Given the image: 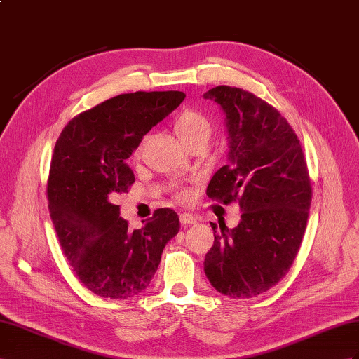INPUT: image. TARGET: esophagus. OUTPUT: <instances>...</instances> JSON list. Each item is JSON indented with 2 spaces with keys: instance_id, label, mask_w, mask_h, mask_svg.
<instances>
[{
  "instance_id": "34e87169",
  "label": "esophagus",
  "mask_w": 359,
  "mask_h": 359,
  "mask_svg": "<svg viewBox=\"0 0 359 359\" xmlns=\"http://www.w3.org/2000/svg\"><path fill=\"white\" fill-rule=\"evenodd\" d=\"M180 222H182V224H194L198 222V217L192 215L189 212H183V214H180Z\"/></svg>"
}]
</instances>
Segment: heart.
<instances>
[{
	"label": "heart",
	"instance_id": "b5f03b06",
	"mask_svg": "<svg viewBox=\"0 0 359 359\" xmlns=\"http://www.w3.org/2000/svg\"><path fill=\"white\" fill-rule=\"evenodd\" d=\"M174 132H176L179 140L187 147L194 145L197 142L206 144L212 133V126L209 119L197 112L194 109H185L174 118ZM142 144L135 150V158H140ZM180 198H187L188 194L185 191L179 192Z\"/></svg>",
	"mask_w": 359,
	"mask_h": 359
}]
</instances>
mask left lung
I'll use <instances>...</instances> for the list:
<instances>
[{"label":"left lung","mask_w":359,"mask_h":359,"mask_svg":"<svg viewBox=\"0 0 359 359\" xmlns=\"http://www.w3.org/2000/svg\"><path fill=\"white\" fill-rule=\"evenodd\" d=\"M226 115L227 165L206 194L223 205L238 201L241 222L214 229L206 253L210 285L232 299L269 291L288 273L305 233L312 189L297 135L278 109L252 92L217 86L203 95Z\"/></svg>","instance_id":"obj_1"}]
</instances>
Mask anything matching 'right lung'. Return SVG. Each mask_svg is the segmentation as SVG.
Wrapping results in <instances>:
<instances>
[{
    "label": "right lung",
    "mask_w": 359,
    "mask_h": 359,
    "mask_svg": "<svg viewBox=\"0 0 359 359\" xmlns=\"http://www.w3.org/2000/svg\"><path fill=\"white\" fill-rule=\"evenodd\" d=\"M183 98L180 90L109 98L72 118L54 147L50 215L72 271L100 297L128 299L144 291L163 247L179 232V217L170 208L154 210L142 229L130 231L112 200L135 183L126 159Z\"/></svg>",
    "instance_id": "add662e5"
}]
</instances>
